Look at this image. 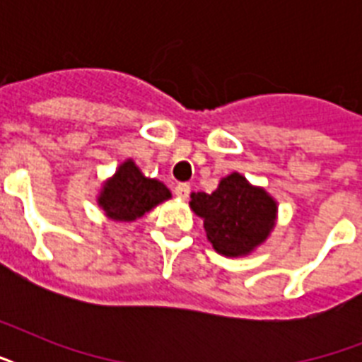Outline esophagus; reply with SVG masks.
Returning a JSON list of instances; mask_svg holds the SVG:
<instances>
[{
	"label": "esophagus",
	"instance_id": "34e87169",
	"mask_svg": "<svg viewBox=\"0 0 362 362\" xmlns=\"http://www.w3.org/2000/svg\"><path fill=\"white\" fill-rule=\"evenodd\" d=\"M189 192H192V186H189V184H186V182H182V184H176V186H175L176 197L186 199L187 195H189Z\"/></svg>",
	"mask_w": 362,
	"mask_h": 362
}]
</instances>
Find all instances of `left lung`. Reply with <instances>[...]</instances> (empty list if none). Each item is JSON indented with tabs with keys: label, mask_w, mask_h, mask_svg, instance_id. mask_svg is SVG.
Returning <instances> with one entry per match:
<instances>
[{
	"label": "left lung",
	"mask_w": 362,
	"mask_h": 362,
	"mask_svg": "<svg viewBox=\"0 0 362 362\" xmlns=\"http://www.w3.org/2000/svg\"><path fill=\"white\" fill-rule=\"evenodd\" d=\"M192 209L204 220V231L218 253L246 255L274 227L276 203L261 187L233 173L212 193H192Z\"/></svg>",
	"instance_id": "obj_1"
}]
</instances>
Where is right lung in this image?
Listing matches in <instances>:
<instances>
[{"instance_id":"obj_1","label":"right lung","mask_w":362,"mask_h":362,"mask_svg":"<svg viewBox=\"0 0 362 362\" xmlns=\"http://www.w3.org/2000/svg\"><path fill=\"white\" fill-rule=\"evenodd\" d=\"M169 197L170 192L165 184L146 178L133 161H125L115 178L107 182L99 204L112 220L133 221Z\"/></svg>"}]
</instances>
